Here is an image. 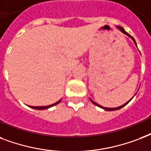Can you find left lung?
Segmentation results:
<instances>
[{
	"instance_id": "obj_1",
	"label": "left lung",
	"mask_w": 151,
	"mask_h": 151,
	"mask_svg": "<svg viewBox=\"0 0 151 151\" xmlns=\"http://www.w3.org/2000/svg\"><path fill=\"white\" fill-rule=\"evenodd\" d=\"M117 28H119V29H120V31H121V32H123L124 34H125L126 35H128V37H129V38H132V41H133V42H135V45H136V46H137V45H136V42H135V39H134V38H133L132 36H131L130 35H129V34H128V33H127V32H126V31H124V29L123 27H120V26H117ZM132 99H133V98H132ZM132 99H131V100H132ZM131 100H129V101H127V102H126L125 104H124L123 106H119V107H116V108H107V107H103V106H100V105H99V104H97L96 102H94V101H93V100H91V101H92V103H93V104H94V105H95V106H99V107H100V108L103 109H105V110H107V111H113V110H117V109H120L123 108L124 106H126V105H127V104H128V102H129V101H131Z\"/></svg>"
}]
</instances>
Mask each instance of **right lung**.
<instances>
[{"label": "right lung", "mask_w": 151, "mask_h": 151, "mask_svg": "<svg viewBox=\"0 0 151 151\" xmlns=\"http://www.w3.org/2000/svg\"><path fill=\"white\" fill-rule=\"evenodd\" d=\"M60 101H61V100H59V101H57L56 103L52 104V105H50V106H30V107H31V108L35 109H49L50 108V107H52V106L57 105V104L59 103Z\"/></svg>", "instance_id": "right-lung-1"}]
</instances>
